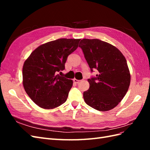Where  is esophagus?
Returning a JSON list of instances; mask_svg holds the SVG:
<instances>
[{
  "label": "esophagus",
  "instance_id": "esophagus-1",
  "mask_svg": "<svg viewBox=\"0 0 150 150\" xmlns=\"http://www.w3.org/2000/svg\"><path fill=\"white\" fill-rule=\"evenodd\" d=\"M81 81H80V80H77V79H73V82H75V83H76V84H79V82H80Z\"/></svg>",
  "mask_w": 150,
  "mask_h": 150
}]
</instances>
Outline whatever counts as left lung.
<instances>
[{"instance_id": "left-lung-1", "label": "left lung", "mask_w": 150, "mask_h": 150, "mask_svg": "<svg viewBox=\"0 0 150 150\" xmlns=\"http://www.w3.org/2000/svg\"><path fill=\"white\" fill-rule=\"evenodd\" d=\"M80 43L91 72L98 71L95 77L88 80L90 88L83 93L85 103L100 111L113 109L129 86L130 74L125 57L116 47L100 40L84 39Z\"/></svg>"}]
</instances>
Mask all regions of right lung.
Segmentation results:
<instances>
[{"label":"right lung","mask_w":150,"mask_h":150,"mask_svg":"<svg viewBox=\"0 0 150 150\" xmlns=\"http://www.w3.org/2000/svg\"><path fill=\"white\" fill-rule=\"evenodd\" d=\"M81 39H60L44 44L31 53L22 68L23 86L35 103L52 109L64 103L73 81L59 73L65 69L68 57Z\"/></svg>","instance_id":"obj_1"}]
</instances>
